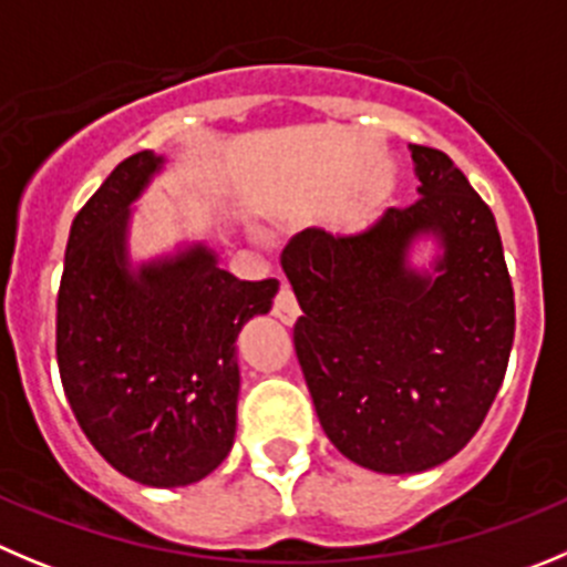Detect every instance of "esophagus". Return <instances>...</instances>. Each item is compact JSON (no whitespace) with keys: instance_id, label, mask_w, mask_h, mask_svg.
Segmentation results:
<instances>
[{"instance_id":"esophagus-1","label":"esophagus","mask_w":567,"mask_h":567,"mask_svg":"<svg viewBox=\"0 0 567 567\" xmlns=\"http://www.w3.org/2000/svg\"><path fill=\"white\" fill-rule=\"evenodd\" d=\"M299 301H296V296H293V290L288 288V285H279V293H277V299H274V316H277L279 321H282V324H293L296 319H299Z\"/></svg>"}]
</instances>
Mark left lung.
Returning a JSON list of instances; mask_svg holds the SVG:
<instances>
[{
  "label": "left lung",
  "instance_id": "obj_1",
  "mask_svg": "<svg viewBox=\"0 0 567 567\" xmlns=\"http://www.w3.org/2000/svg\"><path fill=\"white\" fill-rule=\"evenodd\" d=\"M420 200L355 235L305 229L282 251L301 316L293 347L327 439L405 475L475 436L504 383L515 290L489 206L451 156L409 145ZM440 251L410 262L416 241Z\"/></svg>",
  "mask_w": 567,
  "mask_h": 567
}]
</instances>
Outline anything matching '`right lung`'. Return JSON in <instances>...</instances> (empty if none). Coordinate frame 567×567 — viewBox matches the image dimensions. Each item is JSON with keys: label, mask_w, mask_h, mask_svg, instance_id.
<instances>
[{"label": "right lung", "mask_w": 567, "mask_h": 567, "mask_svg": "<svg viewBox=\"0 0 567 567\" xmlns=\"http://www.w3.org/2000/svg\"><path fill=\"white\" fill-rule=\"evenodd\" d=\"M167 158L120 162L72 220L55 352L66 400L94 451L145 486H187L229 456L243 324L279 282H243L209 243L134 262L131 206Z\"/></svg>", "instance_id": "1"}]
</instances>
